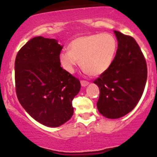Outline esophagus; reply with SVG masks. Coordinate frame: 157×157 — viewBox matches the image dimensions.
Returning a JSON list of instances; mask_svg holds the SVG:
<instances>
[{
    "instance_id": "1",
    "label": "esophagus",
    "mask_w": 157,
    "mask_h": 157,
    "mask_svg": "<svg viewBox=\"0 0 157 157\" xmlns=\"http://www.w3.org/2000/svg\"><path fill=\"white\" fill-rule=\"evenodd\" d=\"M80 83H81V86H82V87H86V86H87L88 85H89V82H87V81H85V80H81Z\"/></svg>"
}]
</instances>
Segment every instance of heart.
Wrapping results in <instances>:
<instances>
[{
    "mask_svg": "<svg viewBox=\"0 0 157 157\" xmlns=\"http://www.w3.org/2000/svg\"><path fill=\"white\" fill-rule=\"evenodd\" d=\"M70 50H63L59 60L66 71L74 73L80 64L86 75L99 76L105 73L112 64L117 42L112 35L98 33L80 36L69 44Z\"/></svg>",
    "mask_w": 157,
    "mask_h": 157,
    "instance_id": "heart-1",
    "label": "heart"
}]
</instances>
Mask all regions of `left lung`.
Masks as SVG:
<instances>
[{
	"mask_svg": "<svg viewBox=\"0 0 157 157\" xmlns=\"http://www.w3.org/2000/svg\"><path fill=\"white\" fill-rule=\"evenodd\" d=\"M118 48L105 73L94 81L100 89L97 106L109 119H118L131 112L141 98L147 81V65L136 40L113 31Z\"/></svg>",
	"mask_w": 157,
	"mask_h": 157,
	"instance_id": "obj_1",
	"label": "left lung"
}]
</instances>
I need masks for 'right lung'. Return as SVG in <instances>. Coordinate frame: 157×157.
<instances>
[{
	"instance_id": "right-lung-1",
	"label": "right lung",
	"mask_w": 157,
	"mask_h": 157,
	"mask_svg": "<svg viewBox=\"0 0 157 157\" xmlns=\"http://www.w3.org/2000/svg\"><path fill=\"white\" fill-rule=\"evenodd\" d=\"M63 46L55 39L35 37L15 58L17 99L32 118L48 127H59L74 113L72 100L80 90V80L60 66Z\"/></svg>"
}]
</instances>
